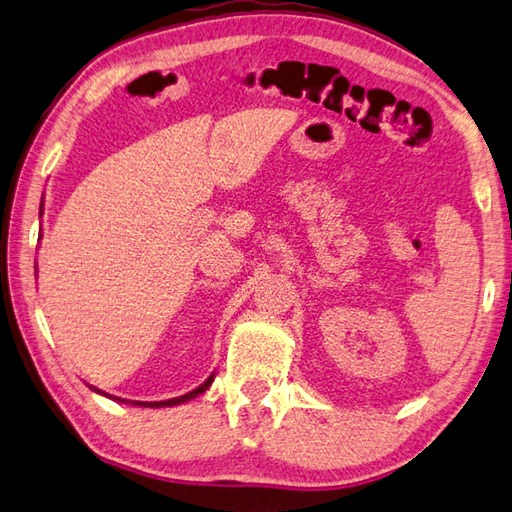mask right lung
<instances>
[{
    "label": "right lung",
    "instance_id": "obj_1",
    "mask_svg": "<svg viewBox=\"0 0 512 512\" xmlns=\"http://www.w3.org/2000/svg\"><path fill=\"white\" fill-rule=\"evenodd\" d=\"M213 378H215V374H211L209 378L204 380V383L200 385V387H195L193 391H189V394H184V396H178V398H169V400H160V402H143V400H125V398H118V396H110V394H105V391H99L96 387H92L96 394H103V396H107V398H112V400H118V402H127V405H136V407H173V405H182V402H187V400H191V398H195V396H200V394H204L206 389L211 387V383H213Z\"/></svg>",
    "mask_w": 512,
    "mask_h": 512
}]
</instances>
